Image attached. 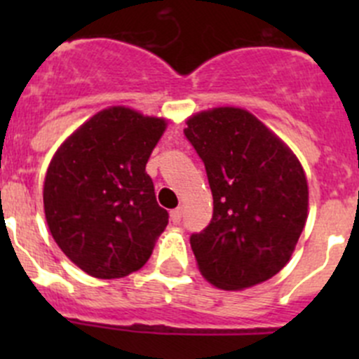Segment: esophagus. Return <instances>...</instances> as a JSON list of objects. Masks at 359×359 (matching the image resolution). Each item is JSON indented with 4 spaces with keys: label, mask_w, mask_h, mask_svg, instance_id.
Wrapping results in <instances>:
<instances>
[{
    "label": "esophagus",
    "mask_w": 359,
    "mask_h": 359,
    "mask_svg": "<svg viewBox=\"0 0 359 359\" xmlns=\"http://www.w3.org/2000/svg\"><path fill=\"white\" fill-rule=\"evenodd\" d=\"M170 219H172V222L173 224H179L180 220H182V208H175V210H172V212H170Z\"/></svg>",
    "instance_id": "1"
}]
</instances>
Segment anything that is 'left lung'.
I'll list each match as a JSON object with an SVG mask.
<instances>
[{"mask_svg":"<svg viewBox=\"0 0 359 359\" xmlns=\"http://www.w3.org/2000/svg\"><path fill=\"white\" fill-rule=\"evenodd\" d=\"M186 123L213 196L212 220L191 236L198 269L227 292L271 280L288 264L307 220L309 187L299 158L241 107H212Z\"/></svg>","mask_w":359,"mask_h":359,"instance_id":"1","label":"left lung"}]
</instances>
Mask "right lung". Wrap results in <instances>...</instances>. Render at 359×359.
I'll use <instances>...</instances> for the list:
<instances>
[{
	"instance_id": "1",
	"label": "right lung",
	"mask_w": 359,
	"mask_h": 359,
	"mask_svg": "<svg viewBox=\"0 0 359 359\" xmlns=\"http://www.w3.org/2000/svg\"><path fill=\"white\" fill-rule=\"evenodd\" d=\"M166 119L111 106L60 144L43 184L53 240L72 264L100 280L125 278L149 260L168 212L146 165Z\"/></svg>"
}]
</instances>
